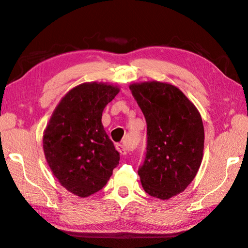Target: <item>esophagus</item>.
<instances>
[{
	"label": "esophagus",
	"instance_id": "1",
	"mask_svg": "<svg viewBox=\"0 0 248 248\" xmlns=\"http://www.w3.org/2000/svg\"><path fill=\"white\" fill-rule=\"evenodd\" d=\"M116 148H117L118 151H119L120 153H121L122 155H125V154H127V153L129 152L128 147L123 145V144H117V145H116Z\"/></svg>",
	"mask_w": 248,
	"mask_h": 248
}]
</instances>
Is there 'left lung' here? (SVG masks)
<instances>
[{
  "mask_svg": "<svg viewBox=\"0 0 248 248\" xmlns=\"http://www.w3.org/2000/svg\"><path fill=\"white\" fill-rule=\"evenodd\" d=\"M147 122V152L139 176L151 197L169 200L196 177L204 151L202 117L181 90L167 82L129 86Z\"/></svg>",
  "mask_w": 248,
  "mask_h": 248,
  "instance_id": "8db88e82",
  "label": "left lung"
}]
</instances>
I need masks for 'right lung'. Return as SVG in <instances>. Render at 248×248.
<instances>
[{"label": "right lung", "mask_w": 248, "mask_h": 248, "mask_svg": "<svg viewBox=\"0 0 248 248\" xmlns=\"http://www.w3.org/2000/svg\"><path fill=\"white\" fill-rule=\"evenodd\" d=\"M120 89L84 82L71 89L52 112L43 133L46 161L63 187L79 198L108 183L120 154L101 122L102 111Z\"/></svg>", "instance_id": "obj_1"}]
</instances>
